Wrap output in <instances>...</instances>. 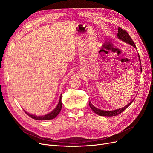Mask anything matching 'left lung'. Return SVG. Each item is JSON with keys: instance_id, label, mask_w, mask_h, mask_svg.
Listing matches in <instances>:
<instances>
[{"instance_id": "left-lung-1", "label": "left lung", "mask_w": 153, "mask_h": 153, "mask_svg": "<svg viewBox=\"0 0 153 153\" xmlns=\"http://www.w3.org/2000/svg\"><path fill=\"white\" fill-rule=\"evenodd\" d=\"M117 36H118V38H119L120 39H122V40H123V42H125L127 43H129L130 45H132V46H134L135 48H136L134 42H133L131 37L130 36V35H128V33L126 30L122 29V28L120 27H118V30ZM139 60H140V59H139ZM140 64H141V62H140ZM140 69H142L141 66H140ZM141 71H142V69H141ZM133 101H134V100L131 101V102H130L127 105L123 107L122 108H119V109H117V110H114V111H104V110H101L98 109V108H96V107H94L91 104V103L90 102V101L89 102V105L90 108H91V110L95 113V114H98V115L106 116V117H113V116H116L118 114H121L122 111L125 110L127 108V107L132 103Z\"/></svg>"}]
</instances>
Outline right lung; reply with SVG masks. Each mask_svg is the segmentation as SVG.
Returning <instances> with one entry per match:
<instances>
[{
    "mask_svg": "<svg viewBox=\"0 0 153 153\" xmlns=\"http://www.w3.org/2000/svg\"><path fill=\"white\" fill-rule=\"evenodd\" d=\"M61 99H62V96H60V100H59V104L57 105V106L50 114L44 115V116H35V115H33L31 114H28L26 111H25L26 114L30 117H31L33 119L35 120H51L53 119V118H55L56 116L58 115V114L60 113V111H61L62 109V101H61Z\"/></svg>",
    "mask_w": 153,
    "mask_h": 153,
    "instance_id": "add662e5",
    "label": "right lung"
}]
</instances>
